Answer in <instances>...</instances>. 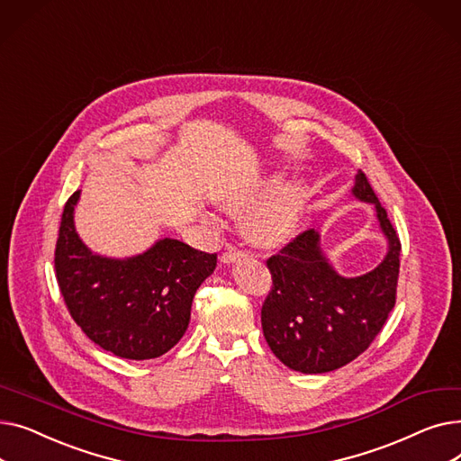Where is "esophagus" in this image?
Masks as SVG:
<instances>
[{"label":"esophagus","instance_id":"34e87169","mask_svg":"<svg viewBox=\"0 0 461 461\" xmlns=\"http://www.w3.org/2000/svg\"><path fill=\"white\" fill-rule=\"evenodd\" d=\"M247 254L245 252H240V250H237V249H228L224 254H222V261L224 263H233V261H237V259H240V258H245Z\"/></svg>","mask_w":461,"mask_h":461}]
</instances>
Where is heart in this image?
Segmentation results:
<instances>
[{"mask_svg":"<svg viewBox=\"0 0 461 461\" xmlns=\"http://www.w3.org/2000/svg\"><path fill=\"white\" fill-rule=\"evenodd\" d=\"M280 177H267L250 186L240 188L222 202L224 209L239 214L258 203L265 194L273 192ZM304 205V188L299 183H289L276 190L273 196L261 202L243 218V233L256 247H278L292 237L299 226Z\"/></svg>","mask_w":461,"mask_h":461,"instance_id":"heart-1","label":"heart"}]
</instances>
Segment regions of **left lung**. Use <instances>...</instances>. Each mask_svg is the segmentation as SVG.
<instances>
[{"instance_id":"1","label":"left lung","mask_w":461,"mask_h":461,"mask_svg":"<svg viewBox=\"0 0 461 461\" xmlns=\"http://www.w3.org/2000/svg\"><path fill=\"white\" fill-rule=\"evenodd\" d=\"M353 196L374 203L389 250L377 267L355 278L340 276L306 230L267 259L271 292L261 306V327L271 351L287 368L325 374L365 353L396 304L400 239L366 176H355Z\"/></svg>"}]
</instances>
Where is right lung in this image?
Masks as SVG:
<instances>
[{
	"mask_svg": "<svg viewBox=\"0 0 461 461\" xmlns=\"http://www.w3.org/2000/svg\"><path fill=\"white\" fill-rule=\"evenodd\" d=\"M78 198L80 190L65 203L54 258L68 313L91 342L121 358L164 355L183 338L194 294L212 275L216 254L166 237L134 258L96 256L75 228Z\"/></svg>",
	"mask_w": 461,
	"mask_h": 461,
	"instance_id": "add662e5",
	"label": "right lung"
}]
</instances>
